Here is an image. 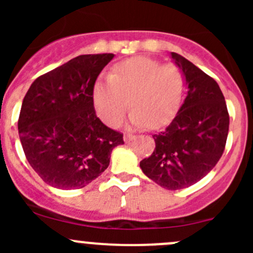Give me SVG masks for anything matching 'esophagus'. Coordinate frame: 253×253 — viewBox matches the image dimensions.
<instances>
[{
    "label": "esophagus",
    "instance_id": "obj_1",
    "mask_svg": "<svg viewBox=\"0 0 253 253\" xmlns=\"http://www.w3.org/2000/svg\"><path fill=\"white\" fill-rule=\"evenodd\" d=\"M134 134H132V133H125V136H124V141L126 142V143H128V142H131V141H133L134 139Z\"/></svg>",
    "mask_w": 253,
    "mask_h": 253
}]
</instances>
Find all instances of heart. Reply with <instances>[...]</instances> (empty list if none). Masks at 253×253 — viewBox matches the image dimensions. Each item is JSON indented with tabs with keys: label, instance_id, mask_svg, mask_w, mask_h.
I'll use <instances>...</instances> for the list:
<instances>
[{
	"label": "heart",
	"instance_id": "heart-1",
	"mask_svg": "<svg viewBox=\"0 0 253 253\" xmlns=\"http://www.w3.org/2000/svg\"><path fill=\"white\" fill-rule=\"evenodd\" d=\"M183 91V75L174 63L162 65L149 57H133L112 68L93 90L99 117L111 127L119 126L128 110L136 128H159L171 120Z\"/></svg>",
	"mask_w": 253,
	"mask_h": 253
}]
</instances>
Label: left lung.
<instances>
[{"label":"left lung","mask_w":253,"mask_h":253,"mask_svg":"<svg viewBox=\"0 0 253 253\" xmlns=\"http://www.w3.org/2000/svg\"><path fill=\"white\" fill-rule=\"evenodd\" d=\"M183 73L187 96L169 126L154 134L155 149L139 163L150 180L167 190L190 187L213 169L225 149L229 112L213 78L171 52Z\"/></svg>","instance_id":"8db88e82"}]
</instances>
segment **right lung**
<instances>
[{"label":"right lung","instance_id":"obj_1","mask_svg":"<svg viewBox=\"0 0 253 253\" xmlns=\"http://www.w3.org/2000/svg\"><path fill=\"white\" fill-rule=\"evenodd\" d=\"M114 53L81 55L40 76L25 94L18 120L30 167L61 190L82 188L110 164L124 134L95 114L94 84Z\"/></svg>","mask_w":253,"mask_h":253}]
</instances>
